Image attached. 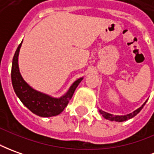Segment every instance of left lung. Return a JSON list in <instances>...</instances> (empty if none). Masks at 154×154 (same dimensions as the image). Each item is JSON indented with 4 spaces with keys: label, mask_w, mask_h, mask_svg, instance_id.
<instances>
[{
    "label": "left lung",
    "mask_w": 154,
    "mask_h": 154,
    "mask_svg": "<svg viewBox=\"0 0 154 154\" xmlns=\"http://www.w3.org/2000/svg\"><path fill=\"white\" fill-rule=\"evenodd\" d=\"M146 102H147V100L144 102L143 105L141 107H139L138 109H137L136 111H134L133 112H132V113L128 114V115L116 116V115H112V114H110V113H107V112L102 111V110H99V111H100V113L106 119L109 120V121H111V122H124V121H127V120L128 119H131V118H132V117H134L137 114H138V113L140 112V111H141V110L143 109V107L144 106V105L146 104Z\"/></svg>",
    "instance_id": "1"
}]
</instances>
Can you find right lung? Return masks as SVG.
Instances as JSON below:
<instances>
[{
    "mask_svg": "<svg viewBox=\"0 0 154 154\" xmlns=\"http://www.w3.org/2000/svg\"><path fill=\"white\" fill-rule=\"evenodd\" d=\"M22 43V42L19 44L16 50L11 65V83L16 95H17L22 104L36 115L43 117L59 115L67 106L74 95L75 89L83 78H79L75 80L66 94L59 98L52 97L50 95L32 89L23 79L19 70L18 55Z\"/></svg>",
    "mask_w": 154,
    "mask_h": 154,
    "instance_id": "1",
    "label": "right lung"
}]
</instances>
